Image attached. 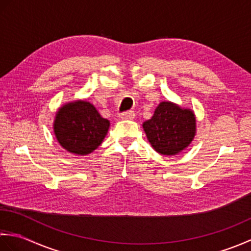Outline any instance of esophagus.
<instances>
[{
	"instance_id": "34e87169",
	"label": "esophagus",
	"mask_w": 251,
	"mask_h": 251,
	"mask_svg": "<svg viewBox=\"0 0 251 251\" xmlns=\"http://www.w3.org/2000/svg\"><path fill=\"white\" fill-rule=\"evenodd\" d=\"M134 117H135V113L132 111H126L120 114L121 120H132Z\"/></svg>"
}]
</instances>
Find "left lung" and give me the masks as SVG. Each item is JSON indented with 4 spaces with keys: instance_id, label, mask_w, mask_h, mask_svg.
<instances>
[{
    "instance_id": "left-lung-1",
    "label": "left lung",
    "mask_w": 251,
    "mask_h": 251,
    "mask_svg": "<svg viewBox=\"0 0 251 251\" xmlns=\"http://www.w3.org/2000/svg\"><path fill=\"white\" fill-rule=\"evenodd\" d=\"M149 142L162 155H177L196 135L194 112L172 101H162L150 120L142 124Z\"/></svg>"
}]
</instances>
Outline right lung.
I'll return each instance as SVG.
<instances>
[{
    "mask_svg": "<svg viewBox=\"0 0 251 251\" xmlns=\"http://www.w3.org/2000/svg\"><path fill=\"white\" fill-rule=\"evenodd\" d=\"M52 126L57 141L66 151L87 155L102 143L110 122L88 101L75 100L58 109Z\"/></svg>",
    "mask_w": 251,
    "mask_h": 251,
    "instance_id": "1",
    "label": "right lung"
}]
</instances>
